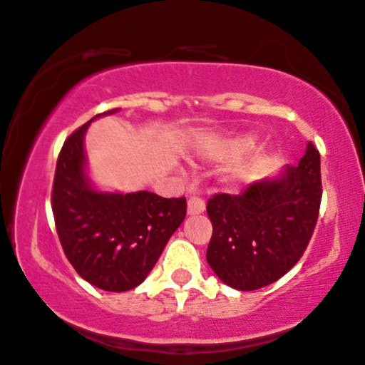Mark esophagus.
<instances>
[{
  "label": "esophagus",
  "mask_w": 365,
  "mask_h": 365,
  "mask_svg": "<svg viewBox=\"0 0 365 365\" xmlns=\"http://www.w3.org/2000/svg\"><path fill=\"white\" fill-rule=\"evenodd\" d=\"M187 210H188V215L203 213V211H205V201H203V198L195 197V195H193V197H190V198H188Z\"/></svg>",
  "instance_id": "34e87169"
}]
</instances>
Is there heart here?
I'll return each instance as SVG.
<instances>
[{
    "instance_id": "b5f03b06",
    "label": "heart",
    "mask_w": 365,
    "mask_h": 365,
    "mask_svg": "<svg viewBox=\"0 0 365 365\" xmlns=\"http://www.w3.org/2000/svg\"><path fill=\"white\" fill-rule=\"evenodd\" d=\"M255 145V140L252 138H244V139H237L236 143L230 144V148H227V154L239 157L242 154H246L251 149H254Z\"/></svg>"
}]
</instances>
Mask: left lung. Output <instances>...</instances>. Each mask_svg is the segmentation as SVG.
<instances>
[{
  "instance_id": "8db88e82",
  "label": "left lung",
  "mask_w": 365,
  "mask_h": 365,
  "mask_svg": "<svg viewBox=\"0 0 365 365\" xmlns=\"http://www.w3.org/2000/svg\"><path fill=\"white\" fill-rule=\"evenodd\" d=\"M319 152L308 143L297 167L249 185L237 195L216 193L206 211L213 235L206 260L236 290L274 284L295 265L317 226L322 205Z\"/></svg>"
}]
</instances>
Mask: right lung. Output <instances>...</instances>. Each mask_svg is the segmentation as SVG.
I'll return each instance as SVG.
<instances>
[{"mask_svg":"<svg viewBox=\"0 0 365 365\" xmlns=\"http://www.w3.org/2000/svg\"><path fill=\"white\" fill-rule=\"evenodd\" d=\"M110 110L103 114H111ZM101 114H96V119ZM91 119V121H93ZM85 123L65 139L52 185L56 230L77 274L101 290L143 284L187 215V200L150 192L101 193L85 175Z\"/></svg>","mask_w":365,"mask_h":365,"instance_id":"right-lung-1","label":"right lung"}]
</instances>
